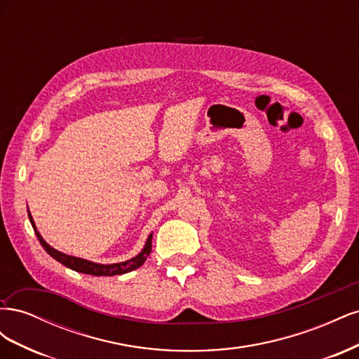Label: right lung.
Masks as SVG:
<instances>
[{
	"instance_id": "1",
	"label": "right lung",
	"mask_w": 359,
	"mask_h": 359,
	"mask_svg": "<svg viewBox=\"0 0 359 359\" xmlns=\"http://www.w3.org/2000/svg\"><path fill=\"white\" fill-rule=\"evenodd\" d=\"M28 217H29V222L32 224V229H34V232H36V235L39 238V241H40L41 247L46 250V253L50 255L55 260H58V262L62 264L64 266H67V268H70L73 271H78V273H82V274H91V276H119V274L130 273V271H133V269L144 265L147 257L151 253V248H153V233H151L148 236L147 243H145V247L142 248V252H140L136 257H132L130 260H126V262L111 264V265L90 262V260H86V259L64 255V253L58 252V250L50 247L45 240H43L41 235L39 233L37 227L34 224V220H32L29 211H28Z\"/></svg>"
}]
</instances>
